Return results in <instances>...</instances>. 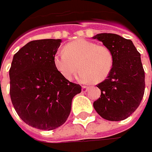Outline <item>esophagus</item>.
I'll use <instances>...</instances> for the list:
<instances>
[{
	"instance_id": "obj_1",
	"label": "esophagus",
	"mask_w": 152,
	"mask_h": 152,
	"mask_svg": "<svg viewBox=\"0 0 152 152\" xmlns=\"http://www.w3.org/2000/svg\"><path fill=\"white\" fill-rule=\"evenodd\" d=\"M89 88H90V87H88V86H85V85L82 86V92H86V91L89 90Z\"/></svg>"
}]
</instances>
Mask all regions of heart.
<instances>
[{
    "label": "heart",
    "mask_w": 152,
    "mask_h": 152,
    "mask_svg": "<svg viewBox=\"0 0 152 152\" xmlns=\"http://www.w3.org/2000/svg\"><path fill=\"white\" fill-rule=\"evenodd\" d=\"M56 70L67 80L79 71L82 82H102L111 73L114 57L105 45H98L84 39H78L64 46V51L56 52L53 57Z\"/></svg>",
    "instance_id": "b5f03b06"
}]
</instances>
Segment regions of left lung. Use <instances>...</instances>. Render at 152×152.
Instances as JSON below:
<instances>
[{
	"label": "left lung",
	"mask_w": 152,
	"mask_h": 152,
	"mask_svg": "<svg viewBox=\"0 0 152 152\" xmlns=\"http://www.w3.org/2000/svg\"><path fill=\"white\" fill-rule=\"evenodd\" d=\"M96 39L113 52L114 64L107 79L98 84L101 96L95 110L109 121H122L140 106L145 93V71L140 54L130 39L115 34H98Z\"/></svg>",
	"instance_id": "8db88e82"
}]
</instances>
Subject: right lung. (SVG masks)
<instances>
[{
  "mask_svg": "<svg viewBox=\"0 0 152 152\" xmlns=\"http://www.w3.org/2000/svg\"><path fill=\"white\" fill-rule=\"evenodd\" d=\"M61 39L28 42L14 56L9 70L10 96L20 118L33 128L52 130L62 125L81 86L66 79L53 57Z\"/></svg>",
  "mask_w": 152,
  "mask_h": 152,
  "instance_id": "right-lung-1",
  "label": "right lung"
}]
</instances>
